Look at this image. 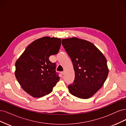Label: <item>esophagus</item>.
<instances>
[{
    "label": "esophagus",
    "instance_id": "obj_1",
    "mask_svg": "<svg viewBox=\"0 0 126 126\" xmlns=\"http://www.w3.org/2000/svg\"><path fill=\"white\" fill-rule=\"evenodd\" d=\"M65 71L64 70V71L62 72V74L63 75H64V74H65Z\"/></svg>",
    "mask_w": 126,
    "mask_h": 126
}]
</instances>
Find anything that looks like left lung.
I'll return each mask as SVG.
<instances>
[{
  "instance_id": "obj_1",
  "label": "left lung",
  "mask_w": 126,
  "mask_h": 126,
  "mask_svg": "<svg viewBox=\"0 0 126 126\" xmlns=\"http://www.w3.org/2000/svg\"><path fill=\"white\" fill-rule=\"evenodd\" d=\"M75 71L74 82L68 91L78 98L87 99L103 86L108 74L107 60L92 43L77 38L62 39Z\"/></svg>"
}]
</instances>
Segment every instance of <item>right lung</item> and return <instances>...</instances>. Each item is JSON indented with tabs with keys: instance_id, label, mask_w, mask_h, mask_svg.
I'll return each instance as SVG.
<instances>
[{
	"instance_id": "add662e5",
	"label": "right lung",
	"mask_w": 126,
	"mask_h": 126,
	"mask_svg": "<svg viewBox=\"0 0 126 126\" xmlns=\"http://www.w3.org/2000/svg\"><path fill=\"white\" fill-rule=\"evenodd\" d=\"M61 39L48 36L30 44L16 62L15 76L23 90L33 97L40 98L53 91L59 80L55 63L49 60L56 54Z\"/></svg>"
}]
</instances>
